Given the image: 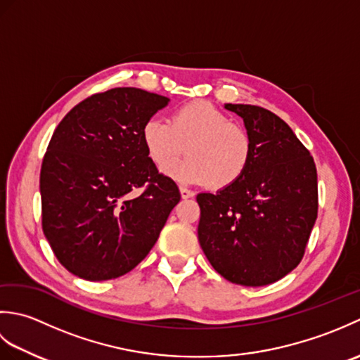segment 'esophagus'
<instances>
[{"instance_id": "1", "label": "esophagus", "mask_w": 360, "mask_h": 360, "mask_svg": "<svg viewBox=\"0 0 360 360\" xmlns=\"http://www.w3.org/2000/svg\"><path fill=\"white\" fill-rule=\"evenodd\" d=\"M179 193H181V198L182 200H187V198H192L195 193L192 192V190H188V188H186V187H181L179 188Z\"/></svg>"}]
</instances>
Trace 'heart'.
Here are the masks:
<instances>
[{
    "label": "heart",
    "instance_id": "heart-1",
    "mask_svg": "<svg viewBox=\"0 0 360 360\" xmlns=\"http://www.w3.org/2000/svg\"><path fill=\"white\" fill-rule=\"evenodd\" d=\"M142 141L150 159L162 168L187 150L188 158L165 168V173L190 184L213 188L232 186L246 172L252 155L248 129L227 120L223 112L204 101L176 108L168 122L151 117L142 127Z\"/></svg>",
    "mask_w": 360,
    "mask_h": 360
}]
</instances>
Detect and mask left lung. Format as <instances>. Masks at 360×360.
Returning a JSON list of instances; mask_svg holds the SVG:
<instances>
[{
    "mask_svg": "<svg viewBox=\"0 0 360 360\" xmlns=\"http://www.w3.org/2000/svg\"><path fill=\"white\" fill-rule=\"evenodd\" d=\"M252 141L241 178L200 193L198 240L218 274L235 285L266 286L302 262L319 209L317 170L285 120L262 106L226 103Z\"/></svg>",
    "mask_w": 360,
    "mask_h": 360,
    "instance_id": "left-lung-1",
    "label": "left lung"
}]
</instances>
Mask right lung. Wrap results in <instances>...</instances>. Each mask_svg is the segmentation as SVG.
<instances>
[{
  "label": "right lung",
  "instance_id": "obj_1",
  "mask_svg": "<svg viewBox=\"0 0 360 360\" xmlns=\"http://www.w3.org/2000/svg\"><path fill=\"white\" fill-rule=\"evenodd\" d=\"M168 102L114 88L74 106L53 131L40 173L43 232L77 277L102 281L134 269L179 202L178 186L158 172L142 141L145 122Z\"/></svg>",
  "mask_w": 360,
  "mask_h": 360
}]
</instances>
